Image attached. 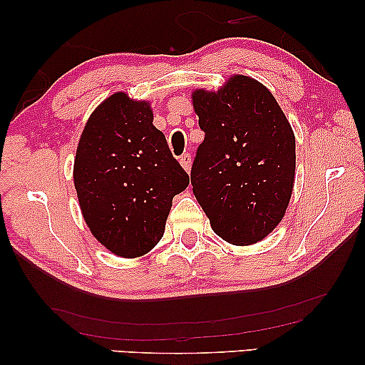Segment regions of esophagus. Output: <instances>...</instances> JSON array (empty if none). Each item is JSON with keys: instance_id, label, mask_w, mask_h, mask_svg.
Here are the masks:
<instances>
[{"instance_id": "1", "label": "esophagus", "mask_w": 365, "mask_h": 365, "mask_svg": "<svg viewBox=\"0 0 365 365\" xmlns=\"http://www.w3.org/2000/svg\"><path fill=\"white\" fill-rule=\"evenodd\" d=\"M179 163H181V166L184 168V171H186V173H189V171H191V164H192L191 154H189V153H186V154H182V156H181V159H179Z\"/></svg>"}]
</instances>
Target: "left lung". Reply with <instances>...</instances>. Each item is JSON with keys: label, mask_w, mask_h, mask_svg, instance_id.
Instances as JSON below:
<instances>
[{"label": "left lung", "mask_w": 365, "mask_h": 365, "mask_svg": "<svg viewBox=\"0 0 365 365\" xmlns=\"http://www.w3.org/2000/svg\"><path fill=\"white\" fill-rule=\"evenodd\" d=\"M204 141L191 169L192 192L212 231L251 246L282 221L296 178V138L272 93L234 74L217 91H192Z\"/></svg>", "instance_id": "left-lung-1"}]
</instances>
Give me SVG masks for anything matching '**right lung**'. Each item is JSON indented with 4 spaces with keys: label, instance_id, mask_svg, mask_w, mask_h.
Listing matches in <instances>:
<instances>
[{
    "label": "right lung",
    "instance_id": "right-lung-1",
    "mask_svg": "<svg viewBox=\"0 0 365 365\" xmlns=\"http://www.w3.org/2000/svg\"><path fill=\"white\" fill-rule=\"evenodd\" d=\"M149 101L119 91L89 116L73 179L89 231L119 257H141L161 241L173 197L189 176L153 124Z\"/></svg>",
    "mask_w": 365,
    "mask_h": 365
}]
</instances>
